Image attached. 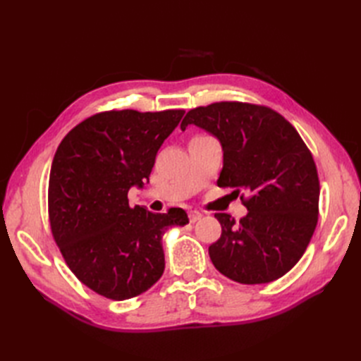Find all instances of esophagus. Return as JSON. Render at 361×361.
<instances>
[{"instance_id":"1","label":"esophagus","mask_w":361,"mask_h":361,"mask_svg":"<svg viewBox=\"0 0 361 361\" xmlns=\"http://www.w3.org/2000/svg\"><path fill=\"white\" fill-rule=\"evenodd\" d=\"M188 216H190V221H191V223H195L197 220H200L202 214L197 212V211H190V212H188Z\"/></svg>"}]
</instances>
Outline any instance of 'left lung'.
Returning a JSON list of instances; mask_svg holds the SVG:
<instances>
[{
  "label": "left lung",
  "instance_id": "1",
  "mask_svg": "<svg viewBox=\"0 0 361 361\" xmlns=\"http://www.w3.org/2000/svg\"><path fill=\"white\" fill-rule=\"evenodd\" d=\"M191 123L223 146L218 187L245 191L241 202L248 212L238 223L215 214L221 236L209 247L214 267L243 285L283 277L304 255L318 223L319 178L309 147L265 105L214 102L190 110L182 130Z\"/></svg>",
  "mask_w": 361,
  "mask_h": 361
}]
</instances>
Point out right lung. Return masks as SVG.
Instances as JSON below:
<instances>
[{
  "label": "right lung",
  "mask_w": 361,
  "mask_h": 361,
  "mask_svg": "<svg viewBox=\"0 0 361 361\" xmlns=\"http://www.w3.org/2000/svg\"><path fill=\"white\" fill-rule=\"evenodd\" d=\"M183 110L96 113L61 140L49 173L54 241L87 288L114 301L134 298L161 279L162 235L185 226L180 207L154 214L129 206L128 191L149 180L155 157Z\"/></svg>",
  "instance_id": "right-lung-1"
}]
</instances>
